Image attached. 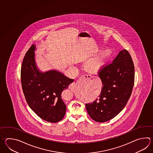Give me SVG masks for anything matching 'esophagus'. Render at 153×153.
<instances>
[{
    "label": "esophagus",
    "instance_id": "esophagus-1",
    "mask_svg": "<svg viewBox=\"0 0 153 153\" xmlns=\"http://www.w3.org/2000/svg\"><path fill=\"white\" fill-rule=\"evenodd\" d=\"M91 78V76L90 75L85 74V75H82V76H81L80 77V78L78 79V80L77 81V82H74V83H72L70 84V85H69V88H70V89H72H72L75 88V87L76 86V85L77 84V82L81 81L82 79H83V78H85V79H89V78Z\"/></svg>",
    "mask_w": 153,
    "mask_h": 153
}]
</instances>
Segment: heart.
Segmentation results:
<instances>
[{
	"label": "heart",
	"instance_id": "heart-1",
	"mask_svg": "<svg viewBox=\"0 0 153 153\" xmlns=\"http://www.w3.org/2000/svg\"><path fill=\"white\" fill-rule=\"evenodd\" d=\"M99 62H100V58H97L96 59L91 63V66H97L99 64Z\"/></svg>",
	"mask_w": 153,
	"mask_h": 153
}]
</instances>
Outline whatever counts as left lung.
Wrapping results in <instances>:
<instances>
[{
  "mask_svg": "<svg viewBox=\"0 0 153 153\" xmlns=\"http://www.w3.org/2000/svg\"><path fill=\"white\" fill-rule=\"evenodd\" d=\"M102 83L99 97L86 103L88 113L95 122H107L124 108L131 96L134 82V67L127 50L120 51L111 63L97 71Z\"/></svg>",
  "mask_w": 153,
  "mask_h": 153,
  "instance_id": "left-lung-1",
  "label": "left lung"
}]
</instances>
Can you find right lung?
I'll list each match as a JSON object with an SVG mask.
<instances>
[{"mask_svg": "<svg viewBox=\"0 0 153 153\" xmlns=\"http://www.w3.org/2000/svg\"><path fill=\"white\" fill-rule=\"evenodd\" d=\"M35 45H31L23 60L21 79L25 100L34 112L50 123L59 122L65 114L66 106L61 94L74 82L61 72H41L35 62Z\"/></svg>", "mask_w": 153, "mask_h": 153, "instance_id": "right-lung-1", "label": "right lung"}]
</instances>
